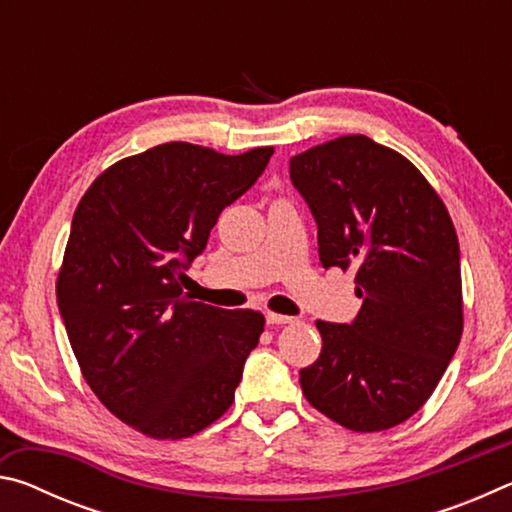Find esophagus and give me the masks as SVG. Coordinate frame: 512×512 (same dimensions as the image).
Segmentation results:
<instances>
[{"mask_svg":"<svg viewBox=\"0 0 512 512\" xmlns=\"http://www.w3.org/2000/svg\"><path fill=\"white\" fill-rule=\"evenodd\" d=\"M293 316H282V314H273V311H268L266 314V323L268 325H289V323H293Z\"/></svg>","mask_w":512,"mask_h":512,"instance_id":"esophagus-1","label":"esophagus"}]
</instances>
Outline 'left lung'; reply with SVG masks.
<instances>
[{"mask_svg": "<svg viewBox=\"0 0 512 512\" xmlns=\"http://www.w3.org/2000/svg\"><path fill=\"white\" fill-rule=\"evenodd\" d=\"M318 225L325 268H354L361 309L350 325L316 320L323 350L300 370L309 404L370 433L429 400L463 334L454 223L427 178L388 146L343 135L289 162Z\"/></svg>", "mask_w": 512, "mask_h": 512, "instance_id": "obj_1", "label": "left lung"}]
</instances>
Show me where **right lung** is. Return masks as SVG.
<instances>
[{
	"label": "right lung",
	"mask_w": 512,
	"mask_h": 512,
	"mask_svg": "<svg viewBox=\"0 0 512 512\" xmlns=\"http://www.w3.org/2000/svg\"><path fill=\"white\" fill-rule=\"evenodd\" d=\"M271 155L273 146L223 155L160 144L112 164L76 207L60 316L92 393L144 436L189 438L235 402L266 320L196 302L180 277Z\"/></svg>",
	"instance_id": "right-lung-1"
}]
</instances>
